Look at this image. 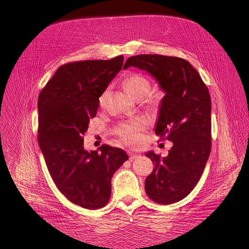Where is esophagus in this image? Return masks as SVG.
Here are the masks:
<instances>
[{"label":"esophagus","mask_w":249,"mask_h":249,"mask_svg":"<svg viewBox=\"0 0 249 249\" xmlns=\"http://www.w3.org/2000/svg\"><path fill=\"white\" fill-rule=\"evenodd\" d=\"M129 156H130V160H134V159H137L138 157H140L139 154H135V153H132V152H129Z\"/></svg>","instance_id":"obj_1"}]
</instances>
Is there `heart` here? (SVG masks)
<instances>
[{"mask_svg":"<svg viewBox=\"0 0 249 249\" xmlns=\"http://www.w3.org/2000/svg\"><path fill=\"white\" fill-rule=\"evenodd\" d=\"M123 87L135 100L147 99L146 95L151 89V83L147 77L141 73H131L126 76L123 80ZM109 97V89H107L99 97L100 107H105ZM145 128V121L142 119H137L120 124L117 133L119 137L127 143L137 144L141 140V131Z\"/></svg>","mask_w":249,"mask_h":249,"instance_id":"obj_1","label":"heart"}]
</instances>
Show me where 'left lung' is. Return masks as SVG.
<instances>
[{
    "label": "left lung",
    "mask_w": 249,
    "mask_h": 249,
    "mask_svg": "<svg viewBox=\"0 0 249 249\" xmlns=\"http://www.w3.org/2000/svg\"><path fill=\"white\" fill-rule=\"evenodd\" d=\"M150 73L165 93L160 101L155 133L173 142L167 157L147 152L155 164L144 181L147 196L171 204L183 200L200 180L211 151V99L206 85L190 62L178 57L137 55L123 69Z\"/></svg>",
    "instance_id": "left-lung-1"
}]
</instances>
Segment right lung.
<instances>
[{"label":"right lung","mask_w":249,"mask_h":249,"mask_svg":"<svg viewBox=\"0 0 249 249\" xmlns=\"http://www.w3.org/2000/svg\"><path fill=\"white\" fill-rule=\"evenodd\" d=\"M124 57L66 63L38 98V142L59 191L74 204L98 209L111 196V179L128 159L123 149L103 144L84 148V133L95 118L99 97L119 73Z\"/></svg>","instance_id":"1"}]
</instances>
